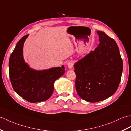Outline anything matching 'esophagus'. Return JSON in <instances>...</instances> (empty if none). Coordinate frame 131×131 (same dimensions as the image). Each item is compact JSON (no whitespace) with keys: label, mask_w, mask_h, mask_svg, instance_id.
Segmentation results:
<instances>
[{"label":"esophagus","mask_w":131,"mask_h":131,"mask_svg":"<svg viewBox=\"0 0 131 131\" xmlns=\"http://www.w3.org/2000/svg\"><path fill=\"white\" fill-rule=\"evenodd\" d=\"M73 66H74V64H73V63L72 62H69L68 63V67L69 69H72L73 68Z\"/></svg>","instance_id":"1"}]
</instances>
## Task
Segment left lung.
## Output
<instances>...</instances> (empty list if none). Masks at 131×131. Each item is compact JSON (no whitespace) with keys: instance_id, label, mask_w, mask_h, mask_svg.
I'll use <instances>...</instances> for the list:
<instances>
[{"instance_id":"obj_1","label":"left lung","mask_w":131,"mask_h":131,"mask_svg":"<svg viewBox=\"0 0 131 131\" xmlns=\"http://www.w3.org/2000/svg\"><path fill=\"white\" fill-rule=\"evenodd\" d=\"M99 44L75 63V87L81 99L95 103L107 99L119 86L123 61L116 42L104 32H96Z\"/></svg>"}]
</instances>
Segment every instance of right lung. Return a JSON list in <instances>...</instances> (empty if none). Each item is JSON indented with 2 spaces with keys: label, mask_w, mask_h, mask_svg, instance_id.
Returning <instances> with one entry per match:
<instances>
[{
  "label": "right lung",
  "mask_w": 131,
  "mask_h": 131,
  "mask_svg": "<svg viewBox=\"0 0 131 131\" xmlns=\"http://www.w3.org/2000/svg\"><path fill=\"white\" fill-rule=\"evenodd\" d=\"M28 35L18 42L11 54L9 67L12 86L22 98L31 103L45 101L52 95L55 81L65 74V67L35 70L24 62L23 48Z\"/></svg>",
  "instance_id": "right-lung-1"
}]
</instances>
